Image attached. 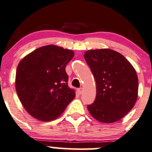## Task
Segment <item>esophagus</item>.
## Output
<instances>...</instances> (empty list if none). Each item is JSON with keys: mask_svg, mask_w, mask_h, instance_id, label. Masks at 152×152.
Wrapping results in <instances>:
<instances>
[{"mask_svg": "<svg viewBox=\"0 0 152 152\" xmlns=\"http://www.w3.org/2000/svg\"><path fill=\"white\" fill-rule=\"evenodd\" d=\"M83 91H84V90H83V88H82V87H81V88H79V89H78V90H77L78 93H79V95L82 94V93H83Z\"/></svg>", "mask_w": 152, "mask_h": 152, "instance_id": "34e87169", "label": "esophagus"}]
</instances>
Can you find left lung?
<instances>
[{
	"label": "left lung",
	"instance_id": "obj_1",
	"mask_svg": "<svg viewBox=\"0 0 152 152\" xmlns=\"http://www.w3.org/2000/svg\"><path fill=\"white\" fill-rule=\"evenodd\" d=\"M84 56L96 82V100L87 106L89 113L104 124L121 120L137 101L135 69L123 55L112 49L89 50Z\"/></svg>",
	"mask_w": 152,
	"mask_h": 152
}]
</instances>
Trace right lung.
I'll use <instances>...</instances> for the list:
<instances>
[{"instance_id":"add662e5","label":"right lung","mask_w":152,"mask_h":152,"mask_svg":"<svg viewBox=\"0 0 152 152\" xmlns=\"http://www.w3.org/2000/svg\"><path fill=\"white\" fill-rule=\"evenodd\" d=\"M74 56L72 50L54 45L37 48L18 64L15 89L29 115L42 121L55 120L76 96L69 87L67 64Z\"/></svg>"}]
</instances>
